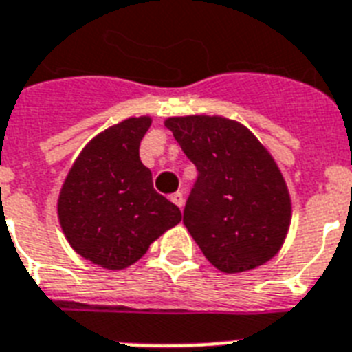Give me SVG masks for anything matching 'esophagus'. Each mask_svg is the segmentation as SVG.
Here are the masks:
<instances>
[{
  "label": "esophagus",
  "instance_id": "1",
  "mask_svg": "<svg viewBox=\"0 0 352 352\" xmlns=\"http://www.w3.org/2000/svg\"><path fill=\"white\" fill-rule=\"evenodd\" d=\"M170 199H171V203L177 204V206H179V208H182V206H184V195H182L181 192L173 193V195H171Z\"/></svg>",
  "mask_w": 352,
  "mask_h": 352
}]
</instances>
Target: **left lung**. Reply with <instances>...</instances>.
<instances>
[{
  "mask_svg": "<svg viewBox=\"0 0 352 352\" xmlns=\"http://www.w3.org/2000/svg\"><path fill=\"white\" fill-rule=\"evenodd\" d=\"M164 126L197 168L184 225L212 265L239 274L270 261L290 226L289 188L250 129L225 117H171Z\"/></svg>",
  "mask_w": 352,
  "mask_h": 352,
  "instance_id": "8db88e82",
  "label": "left lung"
}]
</instances>
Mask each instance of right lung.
Segmentation results:
<instances>
[{
	"mask_svg": "<svg viewBox=\"0 0 352 352\" xmlns=\"http://www.w3.org/2000/svg\"><path fill=\"white\" fill-rule=\"evenodd\" d=\"M149 117H131L91 140L69 170L58 197V219L69 245L91 263L122 270L179 225L181 210L155 192L140 162Z\"/></svg>",
	"mask_w": 352,
	"mask_h": 352,
	"instance_id": "obj_1",
	"label": "right lung"
}]
</instances>
